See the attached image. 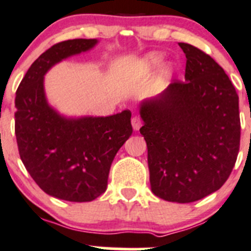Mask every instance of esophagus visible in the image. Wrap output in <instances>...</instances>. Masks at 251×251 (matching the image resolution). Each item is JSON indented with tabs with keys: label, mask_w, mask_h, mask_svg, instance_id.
Here are the masks:
<instances>
[{
	"label": "esophagus",
	"mask_w": 251,
	"mask_h": 251,
	"mask_svg": "<svg viewBox=\"0 0 251 251\" xmlns=\"http://www.w3.org/2000/svg\"><path fill=\"white\" fill-rule=\"evenodd\" d=\"M131 126H133L134 130H138V129L141 126V121H140V118L136 117V116H135V117L131 118Z\"/></svg>",
	"instance_id": "obj_1"
}]
</instances>
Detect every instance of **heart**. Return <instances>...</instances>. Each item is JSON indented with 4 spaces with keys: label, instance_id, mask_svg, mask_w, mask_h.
<instances>
[{
    "label": "heart",
    "instance_id": "1",
    "mask_svg": "<svg viewBox=\"0 0 251 251\" xmlns=\"http://www.w3.org/2000/svg\"><path fill=\"white\" fill-rule=\"evenodd\" d=\"M163 61L165 59H163L162 54L157 53V52H150L134 67L130 73V80H141V79L146 78L152 72L160 68L163 64ZM166 73L168 74L170 71H167Z\"/></svg>",
    "mask_w": 251,
    "mask_h": 251
}]
</instances>
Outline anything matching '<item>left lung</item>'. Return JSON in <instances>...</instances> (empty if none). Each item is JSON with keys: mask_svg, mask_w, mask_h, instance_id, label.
<instances>
[{"mask_svg": "<svg viewBox=\"0 0 251 251\" xmlns=\"http://www.w3.org/2000/svg\"><path fill=\"white\" fill-rule=\"evenodd\" d=\"M187 57L185 81L144 100L140 134L148 145L151 190L166 201H197L220 189L237 161L239 98L222 67L179 42Z\"/></svg>", "mask_w": 251, "mask_h": 251, "instance_id": "8db88e82", "label": "left lung"}]
</instances>
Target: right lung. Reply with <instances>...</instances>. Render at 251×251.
I'll return each mask as SVG.
<instances>
[{"label":"right lung","instance_id":"1","mask_svg":"<svg viewBox=\"0 0 251 251\" xmlns=\"http://www.w3.org/2000/svg\"><path fill=\"white\" fill-rule=\"evenodd\" d=\"M98 42L74 39L53 45L31 64L16 93L22 161L46 194L67 201H93L105 193L113 158L133 133L128 110L107 117H68L47 101L45 74Z\"/></svg>","mask_w":251,"mask_h":251}]
</instances>
